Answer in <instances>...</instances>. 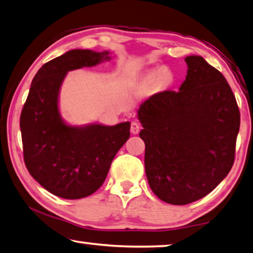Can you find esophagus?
I'll return each instance as SVG.
<instances>
[{
	"label": "esophagus",
	"instance_id": "obj_1",
	"mask_svg": "<svg viewBox=\"0 0 253 253\" xmlns=\"http://www.w3.org/2000/svg\"><path fill=\"white\" fill-rule=\"evenodd\" d=\"M130 130L132 134H138L139 131H140V124H139L137 121H133V122H131Z\"/></svg>",
	"mask_w": 253,
	"mask_h": 253
}]
</instances>
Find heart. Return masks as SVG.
<instances>
[{
  "label": "heart",
  "instance_id": "1",
  "mask_svg": "<svg viewBox=\"0 0 253 253\" xmlns=\"http://www.w3.org/2000/svg\"><path fill=\"white\" fill-rule=\"evenodd\" d=\"M146 79H147L149 82L156 81L157 85L166 86V85H168V84L171 82L172 76L170 74V72L161 71V69H159V71H154V72L149 73V74L147 75V78H146Z\"/></svg>",
  "mask_w": 253,
  "mask_h": 253
}]
</instances>
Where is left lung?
Returning a JSON list of instances; mask_svg holds the SVG:
<instances>
[{
    "label": "left lung",
    "mask_w": 253,
    "mask_h": 253,
    "mask_svg": "<svg viewBox=\"0 0 253 253\" xmlns=\"http://www.w3.org/2000/svg\"><path fill=\"white\" fill-rule=\"evenodd\" d=\"M185 61L179 90L153 94L138 109L148 184L174 206L202 199L228 174L241 121L225 76L200 56Z\"/></svg>",
    "instance_id": "left-lung-1"
}]
</instances>
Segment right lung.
I'll return each mask as SVG.
<instances>
[{"mask_svg": "<svg viewBox=\"0 0 253 253\" xmlns=\"http://www.w3.org/2000/svg\"><path fill=\"white\" fill-rule=\"evenodd\" d=\"M107 54L78 49L47 61L33 79L21 111L25 166L42 187L63 199H82L99 189L116 153L130 137L129 122L69 126L58 111L66 73L99 64Z\"/></svg>", "mask_w": 253, "mask_h": 253, "instance_id": "add662e5", "label": "right lung"}]
</instances>
